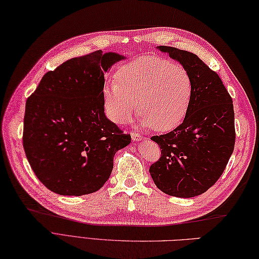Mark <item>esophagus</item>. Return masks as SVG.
<instances>
[{"label":"esophagus","mask_w":259,"mask_h":259,"mask_svg":"<svg viewBox=\"0 0 259 259\" xmlns=\"http://www.w3.org/2000/svg\"><path fill=\"white\" fill-rule=\"evenodd\" d=\"M131 136H132V140H133L134 142H142L145 140V137L143 135H140L137 133H132Z\"/></svg>","instance_id":"34e87169"}]
</instances>
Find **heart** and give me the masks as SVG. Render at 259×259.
I'll return each mask as SVG.
<instances>
[{"instance_id":"obj_1","label":"heart","mask_w":259,"mask_h":259,"mask_svg":"<svg viewBox=\"0 0 259 259\" xmlns=\"http://www.w3.org/2000/svg\"><path fill=\"white\" fill-rule=\"evenodd\" d=\"M116 79L104 88L106 113L114 123H128L137 103L142 125L155 131L172 130L185 117L192 96V78L185 67L146 57L123 67Z\"/></svg>"}]
</instances>
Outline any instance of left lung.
I'll use <instances>...</instances> for the list:
<instances>
[{
	"instance_id": "left-lung-1",
	"label": "left lung",
	"mask_w": 259,
	"mask_h": 259,
	"mask_svg": "<svg viewBox=\"0 0 259 259\" xmlns=\"http://www.w3.org/2000/svg\"><path fill=\"white\" fill-rule=\"evenodd\" d=\"M185 67L192 78V96L177 128L153 136L161 157L149 172L157 188L177 198L204 193L223 174L235 144L233 101L222 80L197 55L158 46Z\"/></svg>"
}]
</instances>
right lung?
I'll use <instances>...</instances> for the list:
<instances>
[{"instance_id": "1", "label": "right lung", "mask_w": 259, "mask_h": 259, "mask_svg": "<svg viewBox=\"0 0 259 259\" xmlns=\"http://www.w3.org/2000/svg\"><path fill=\"white\" fill-rule=\"evenodd\" d=\"M124 59L102 50L69 59L44 75L27 99L23 146L50 191L75 197L98 191L116 151L131 143L104 113V75Z\"/></svg>"}]
</instances>
